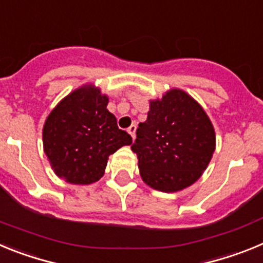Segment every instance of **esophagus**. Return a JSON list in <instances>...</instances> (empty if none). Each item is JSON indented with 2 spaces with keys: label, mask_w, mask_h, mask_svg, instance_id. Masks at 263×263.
Wrapping results in <instances>:
<instances>
[{
  "label": "esophagus",
  "mask_w": 263,
  "mask_h": 263,
  "mask_svg": "<svg viewBox=\"0 0 263 263\" xmlns=\"http://www.w3.org/2000/svg\"><path fill=\"white\" fill-rule=\"evenodd\" d=\"M136 130H137V126L136 125H130L129 127H127V133L132 136V138H136Z\"/></svg>",
  "instance_id": "34e87169"
}]
</instances>
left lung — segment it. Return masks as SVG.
I'll return each mask as SVG.
<instances>
[{
  "label": "left lung",
  "instance_id": "1",
  "mask_svg": "<svg viewBox=\"0 0 263 263\" xmlns=\"http://www.w3.org/2000/svg\"><path fill=\"white\" fill-rule=\"evenodd\" d=\"M215 129L200 104L180 89L150 101L132 150L143 182L162 192L194 184L212 159Z\"/></svg>",
  "mask_w": 263,
  "mask_h": 263
}]
</instances>
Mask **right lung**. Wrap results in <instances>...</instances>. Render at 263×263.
I'll use <instances>...</instances> for the list:
<instances>
[{"mask_svg": "<svg viewBox=\"0 0 263 263\" xmlns=\"http://www.w3.org/2000/svg\"><path fill=\"white\" fill-rule=\"evenodd\" d=\"M108 96L93 85L60 101L43 126V147L53 173L72 184H90L104 175L109 155L132 143L106 109Z\"/></svg>", "mask_w": 263, "mask_h": 263, "instance_id": "obj_1", "label": "right lung"}]
</instances>
